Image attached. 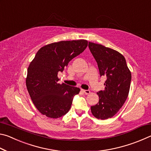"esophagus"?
<instances>
[{
	"instance_id": "obj_1",
	"label": "esophagus",
	"mask_w": 151,
	"mask_h": 151,
	"mask_svg": "<svg viewBox=\"0 0 151 151\" xmlns=\"http://www.w3.org/2000/svg\"><path fill=\"white\" fill-rule=\"evenodd\" d=\"M82 91H83V93H85V94H89L91 93V91H88V90H83H83H82Z\"/></svg>"
}]
</instances>
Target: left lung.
<instances>
[{
	"label": "left lung",
	"mask_w": 151,
	"mask_h": 151,
	"mask_svg": "<svg viewBox=\"0 0 151 151\" xmlns=\"http://www.w3.org/2000/svg\"><path fill=\"white\" fill-rule=\"evenodd\" d=\"M88 47L98 65L101 76L106 78L104 90L97 93L99 103L91 107V112L96 119L105 120L116 114L126 101L131 73L123 55L118 51L91 42Z\"/></svg>",
	"instance_id": "1"
}]
</instances>
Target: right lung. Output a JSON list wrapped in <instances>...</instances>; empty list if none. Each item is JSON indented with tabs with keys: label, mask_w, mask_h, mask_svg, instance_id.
<instances>
[{
	"label": "right lung",
	"mask_w": 151,
	"mask_h": 151,
	"mask_svg": "<svg viewBox=\"0 0 151 151\" xmlns=\"http://www.w3.org/2000/svg\"><path fill=\"white\" fill-rule=\"evenodd\" d=\"M87 45L86 40H66L45 45L38 50L28 68L26 85L32 103L43 115L57 119L70 110L80 88L58 83V73Z\"/></svg>",
	"instance_id": "right-lung-1"
}]
</instances>
